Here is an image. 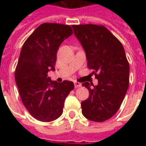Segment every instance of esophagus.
Segmentation results:
<instances>
[{
  "instance_id": "esophagus-1",
  "label": "esophagus",
  "mask_w": 146,
  "mask_h": 146,
  "mask_svg": "<svg viewBox=\"0 0 146 146\" xmlns=\"http://www.w3.org/2000/svg\"><path fill=\"white\" fill-rule=\"evenodd\" d=\"M74 86H75V88H77L81 87V84L79 82H76V81H75V82H74Z\"/></svg>"
}]
</instances>
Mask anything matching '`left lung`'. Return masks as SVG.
<instances>
[{"label":"left lung","instance_id":"left-lung-1","mask_svg":"<svg viewBox=\"0 0 146 146\" xmlns=\"http://www.w3.org/2000/svg\"><path fill=\"white\" fill-rule=\"evenodd\" d=\"M74 34L86 53L88 66L98 79V85L88 82L89 97L81 102L87 119L103 122L113 116L121 106L129 86L128 61L118 39L103 26L73 25Z\"/></svg>","mask_w":146,"mask_h":146}]
</instances>
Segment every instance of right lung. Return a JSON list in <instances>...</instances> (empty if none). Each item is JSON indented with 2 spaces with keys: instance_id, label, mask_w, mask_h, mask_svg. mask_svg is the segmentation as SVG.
Wrapping results in <instances>:
<instances>
[{
  "instance_id": "right-lung-1",
  "label": "right lung",
  "mask_w": 146,
  "mask_h": 146,
  "mask_svg": "<svg viewBox=\"0 0 146 146\" xmlns=\"http://www.w3.org/2000/svg\"><path fill=\"white\" fill-rule=\"evenodd\" d=\"M73 34L68 25L43 23L24 43L15 79L21 99L30 115L42 122L58 119L64 102L74 88L72 81L58 83L48 77L54 71L58 49L64 40Z\"/></svg>"
}]
</instances>
